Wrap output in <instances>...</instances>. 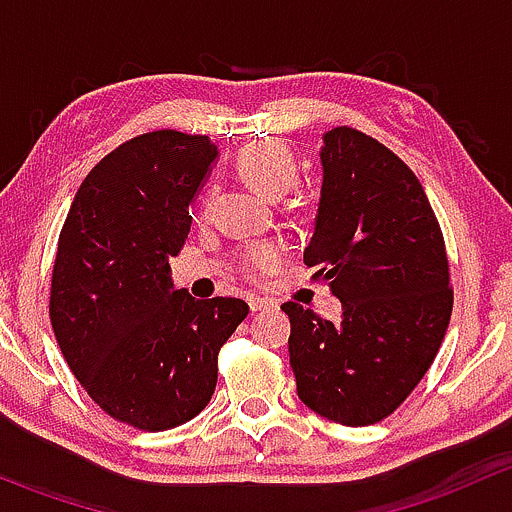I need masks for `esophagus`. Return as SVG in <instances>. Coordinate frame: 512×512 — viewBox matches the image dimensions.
<instances>
[{"label":"esophagus","instance_id":"obj_1","mask_svg":"<svg viewBox=\"0 0 512 512\" xmlns=\"http://www.w3.org/2000/svg\"><path fill=\"white\" fill-rule=\"evenodd\" d=\"M247 304H250V309H252V312H262V309H270V307H275V302H272V299H267V297H260V294H252V297L247 299Z\"/></svg>","mask_w":512,"mask_h":512}]
</instances>
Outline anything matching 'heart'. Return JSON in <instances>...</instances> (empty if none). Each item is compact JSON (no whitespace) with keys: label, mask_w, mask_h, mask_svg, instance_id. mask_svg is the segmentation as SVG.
I'll return each instance as SVG.
<instances>
[{"label":"heart","mask_w":512,"mask_h":512,"mask_svg":"<svg viewBox=\"0 0 512 512\" xmlns=\"http://www.w3.org/2000/svg\"><path fill=\"white\" fill-rule=\"evenodd\" d=\"M237 168L252 188L270 198H282L297 185L299 178L294 158L285 146L275 141L247 143L237 156ZM282 260H285V247L280 242H260L242 250L240 270L250 277H262L265 272L275 270Z\"/></svg>","instance_id":"1"}]
</instances>
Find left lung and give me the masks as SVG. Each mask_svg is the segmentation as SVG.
<instances>
[{
  "label": "left lung",
  "mask_w": 512,
  "mask_h": 512,
  "mask_svg": "<svg viewBox=\"0 0 512 512\" xmlns=\"http://www.w3.org/2000/svg\"><path fill=\"white\" fill-rule=\"evenodd\" d=\"M322 198L304 250L342 302L332 324L297 302L289 364L297 394L342 426L394 414L436 359L453 309L441 225L414 170L356 128L324 133Z\"/></svg>",
  "instance_id": "8db88e82"
}]
</instances>
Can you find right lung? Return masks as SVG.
Segmentation results:
<instances>
[{"label":"right lung","instance_id":"1","mask_svg":"<svg viewBox=\"0 0 512 512\" xmlns=\"http://www.w3.org/2000/svg\"><path fill=\"white\" fill-rule=\"evenodd\" d=\"M218 146L151 131L94 165L61 227L49 317L66 364L116 421L168 431L208 406L218 352L250 307L173 289L170 257Z\"/></svg>","mask_w":512,"mask_h":512}]
</instances>
